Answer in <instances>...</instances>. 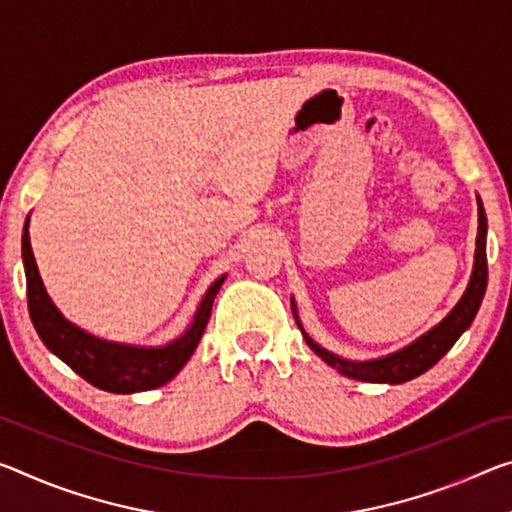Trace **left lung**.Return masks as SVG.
<instances>
[{"label": "left lung", "mask_w": 512, "mask_h": 512, "mask_svg": "<svg viewBox=\"0 0 512 512\" xmlns=\"http://www.w3.org/2000/svg\"><path fill=\"white\" fill-rule=\"evenodd\" d=\"M478 202V234H476V253H474V269L472 278L467 282V289L462 298L453 305V310L444 316V319L433 326L424 335L417 337L415 342L399 348V351L383 355V358L373 360H346L339 355L330 353L328 348L316 344L314 339L307 335L303 323L298 319V310L291 298V310H294V319L298 323L300 332H303L307 346L319 355V358L330 364L332 369L344 373L348 378L362 380V383H387V385H401L405 380H412L428 371L433 364L440 362L449 348L458 342V337L472 326L478 307L483 303L485 287H488V255H485V239H488V218H485V209L481 198L476 196Z\"/></svg>", "instance_id": "obj_1"}]
</instances>
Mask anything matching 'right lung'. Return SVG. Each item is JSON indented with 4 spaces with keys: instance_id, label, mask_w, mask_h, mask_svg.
<instances>
[{
    "instance_id": "right-lung-1",
    "label": "right lung",
    "mask_w": 512,
    "mask_h": 512,
    "mask_svg": "<svg viewBox=\"0 0 512 512\" xmlns=\"http://www.w3.org/2000/svg\"><path fill=\"white\" fill-rule=\"evenodd\" d=\"M22 264L24 275H27L29 316L38 337L56 358L66 362L81 378L97 389L113 394L148 392V389L166 385L180 373L200 344L209 314H212L214 298L227 278V275H221L212 282V287L202 296L189 328L180 337L164 346H134L91 335L68 321L52 303L38 273L34 250H31L29 216L22 227Z\"/></svg>"
}]
</instances>
